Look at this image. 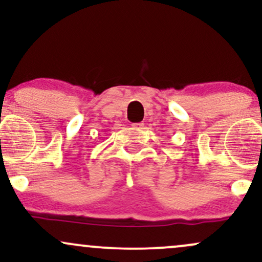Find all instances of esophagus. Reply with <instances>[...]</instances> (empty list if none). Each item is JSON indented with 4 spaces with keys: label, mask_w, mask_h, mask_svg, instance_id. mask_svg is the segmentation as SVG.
I'll list each match as a JSON object with an SVG mask.
<instances>
[{
    "label": "esophagus",
    "mask_w": 262,
    "mask_h": 262,
    "mask_svg": "<svg viewBox=\"0 0 262 262\" xmlns=\"http://www.w3.org/2000/svg\"><path fill=\"white\" fill-rule=\"evenodd\" d=\"M143 123H133L132 124V127H133V129H135V130H139V129L143 128Z\"/></svg>",
    "instance_id": "1"
}]
</instances>
